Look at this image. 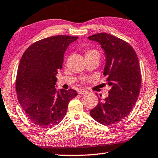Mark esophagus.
Listing matches in <instances>:
<instances>
[{"label":"esophagus","mask_w":158,"mask_h":158,"mask_svg":"<svg viewBox=\"0 0 158 158\" xmlns=\"http://www.w3.org/2000/svg\"><path fill=\"white\" fill-rule=\"evenodd\" d=\"M78 94H87V92L86 90H84V89H80L78 90Z\"/></svg>","instance_id":"esophagus-1"}]
</instances>
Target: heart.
<instances>
[{
    "label": "heart",
    "mask_w": 158,
    "mask_h": 158,
    "mask_svg": "<svg viewBox=\"0 0 158 158\" xmlns=\"http://www.w3.org/2000/svg\"><path fill=\"white\" fill-rule=\"evenodd\" d=\"M100 56V52L98 51L97 49L95 48H89L87 49L86 51H85V58L87 57H97L99 58ZM85 82H87V79L84 80Z\"/></svg>",
    "instance_id": "1"
}]
</instances>
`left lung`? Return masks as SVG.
Listing matches in <instances>:
<instances>
[{
  "label": "left lung",
  "instance_id": "1",
  "mask_svg": "<svg viewBox=\"0 0 158 158\" xmlns=\"http://www.w3.org/2000/svg\"><path fill=\"white\" fill-rule=\"evenodd\" d=\"M105 51V76L111 89L108 97L90 110L94 119L105 126H111L124 119L133 108L140 92L142 74L137 53L126 41L101 32L89 36Z\"/></svg>",
  "mask_w": 158,
  "mask_h": 158
}]
</instances>
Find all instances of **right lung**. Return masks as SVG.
Wrapping results in <instances>:
<instances>
[{"instance_id": "add662e5", "label": "right lung", "mask_w": 158, "mask_h": 158, "mask_svg": "<svg viewBox=\"0 0 158 158\" xmlns=\"http://www.w3.org/2000/svg\"><path fill=\"white\" fill-rule=\"evenodd\" d=\"M78 37L57 35L33 43L24 52L16 79L19 103L31 122L41 128L59 123L76 91H57L58 70L62 68L66 50Z\"/></svg>"}]
</instances>
